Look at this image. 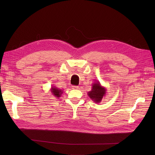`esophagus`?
<instances>
[{
	"label": "esophagus",
	"mask_w": 155,
	"mask_h": 155,
	"mask_svg": "<svg viewBox=\"0 0 155 155\" xmlns=\"http://www.w3.org/2000/svg\"><path fill=\"white\" fill-rule=\"evenodd\" d=\"M78 86H72V88L73 89H78Z\"/></svg>",
	"instance_id": "34e87169"
}]
</instances>
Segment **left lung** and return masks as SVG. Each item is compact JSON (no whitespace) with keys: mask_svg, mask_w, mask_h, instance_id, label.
Here are the masks:
<instances>
[{"mask_svg":"<svg viewBox=\"0 0 155 155\" xmlns=\"http://www.w3.org/2000/svg\"><path fill=\"white\" fill-rule=\"evenodd\" d=\"M92 85V90L88 92L87 95L94 102L100 103L103 97L106 95L107 89L99 81H95Z\"/></svg>","mask_w":155,"mask_h":155,"instance_id":"left-lung-1","label":"left lung"}]
</instances>
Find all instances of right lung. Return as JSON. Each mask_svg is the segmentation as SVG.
Wrapping results in <instances>:
<instances>
[{"label": "right lung", "mask_w": 155, "mask_h": 155, "mask_svg": "<svg viewBox=\"0 0 155 155\" xmlns=\"http://www.w3.org/2000/svg\"><path fill=\"white\" fill-rule=\"evenodd\" d=\"M50 91L52 94V95L55 97H57V98H59L61 96V94H63V91L61 90V89H59L57 87H54V86H52L51 89H50Z\"/></svg>", "instance_id": "1"}]
</instances>
